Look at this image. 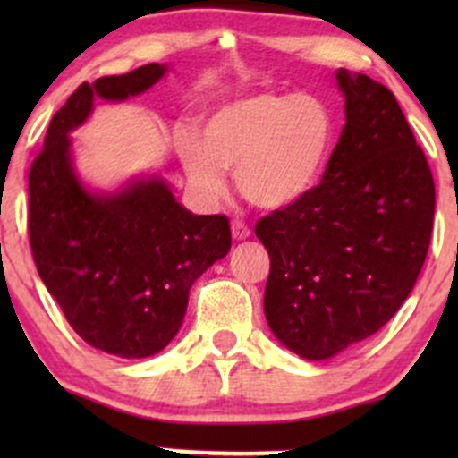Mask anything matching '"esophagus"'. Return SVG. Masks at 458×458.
Here are the masks:
<instances>
[{"instance_id": "34e87169", "label": "esophagus", "mask_w": 458, "mask_h": 458, "mask_svg": "<svg viewBox=\"0 0 458 458\" xmlns=\"http://www.w3.org/2000/svg\"><path fill=\"white\" fill-rule=\"evenodd\" d=\"M250 234H251L250 225H245L243 222H233V236L236 241H245Z\"/></svg>"}]
</instances>
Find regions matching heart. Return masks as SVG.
<instances>
[{"label": "heart", "instance_id": "b5f03b06", "mask_svg": "<svg viewBox=\"0 0 458 458\" xmlns=\"http://www.w3.org/2000/svg\"><path fill=\"white\" fill-rule=\"evenodd\" d=\"M174 148L202 198H222V172H234L241 196L265 211H282L323 176L334 148V115L312 94L256 92L213 109L199 138L178 129Z\"/></svg>", "mask_w": 458, "mask_h": 458}]
</instances>
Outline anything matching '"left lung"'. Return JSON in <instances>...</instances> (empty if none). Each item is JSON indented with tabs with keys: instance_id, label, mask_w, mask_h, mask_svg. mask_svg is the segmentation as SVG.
<instances>
[{
	"instance_id": "1",
	"label": "left lung",
	"mask_w": 458,
	"mask_h": 458,
	"mask_svg": "<svg viewBox=\"0 0 458 458\" xmlns=\"http://www.w3.org/2000/svg\"><path fill=\"white\" fill-rule=\"evenodd\" d=\"M335 79L346 124L323 181L254 228L271 259L267 323L306 360L379 331L413 291L433 233V174L401 105L368 75Z\"/></svg>"
}]
</instances>
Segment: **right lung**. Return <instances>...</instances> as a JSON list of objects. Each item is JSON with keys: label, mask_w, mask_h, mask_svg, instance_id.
Here are the masks:
<instances>
[{"label": "right lung", "mask_w": 458, "mask_h": 458, "mask_svg": "<svg viewBox=\"0 0 458 458\" xmlns=\"http://www.w3.org/2000/svg\"><path fill=\"white\" fill-rule=\"evenodd\" d=\"M165 66L81 83L51 118L30 167L28 233L47 291L79 338L118 357H148L170 343L187 312L189 288L228 254L225 215H193L161 178L97 196L77 181L68 133L94 97L124 101L148 90Z\"/></svg>", "instance_id": "right-lung-1"}]
</instances>
